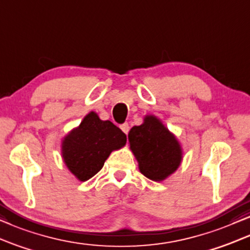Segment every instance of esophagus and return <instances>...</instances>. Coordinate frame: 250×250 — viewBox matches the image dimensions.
<instances>
[{
	"mask_svg": "<svg viewBox=\"0 0 250 250\" xmlns=\"http://www.w3.org/2000/svg\"><path fill=\"white\" fill-rule=\"evenodd\" d=\"M120 128H121V130L125 132V135L128 134L129 132V130H130V127H129V123L128 122H125V123H122L121 125H120Z\"/></svg>",
	"mask_w": 250,
	"mask_h": 250,
	"instance_id": "esophagus-1",
	"label": "esophagus"
}]
</instances>
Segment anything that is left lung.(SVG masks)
Returning <instances> with one entry per match:
<instances>
[{
	"label": "left lung",
	"instance_id": "obj_1",
	"mask_svg": "<svg viewBox=\"0 0 250 250\" xmlns=\"http://www.w3.org/2000/svg\"><path fill=\"white\" fill-rule=\"evenodd\" d=\"M128 139L139 170L152 181H164L181 165L182 148L177 139L155 116H146L143 125L132 127Z\"/></svg>",
	"mask_w": 250,
	"mask_h": 250
}]
</instances>
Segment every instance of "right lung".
I'll return each mask as SVG.
<instances>
[{"mask_svg":"<svg viewBox=\"0 0 250 250\" xmlns=\"http://www.w3.org/2000/svg\"><path fill=\"white\" fill-rule=\"evenodd\" d=\"M125 142L127 136L121 129L91 112L62 141V158L76 178L84 182L97 174L111 152Z\"/></svg>","mask_w":250,"mask_h":250,"instance_id":"1","label":"right lung"}]
</instances>
